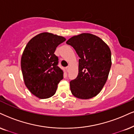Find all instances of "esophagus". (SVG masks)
<instances>
[{
  "label": "esophagus",
  "instance_id": "esophagus-1",
  "mask_svg": "<svg viewBox=\"0 0 134 134\" xmlns=\"http://www.w3.org/2000/svg\"><path fill=\"white\" fill-rule=\"evenodd\" d=\"M66 69L67 71H69V70H70V66H68L66 68Z\"/></svg>",
  "mask_w": 134,
  "mask_h": 134
}]
</instances>
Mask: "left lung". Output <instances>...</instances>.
Instances as JSON below:
<instances>
[{"label": "left lung", "mask_w": 134, "mask_h": 134, "mask_svg": "<svg viewBox=\"0 0 134 134\" xmlns=\"http://www.w3.org/2000/svg\"><path fill=\"white\" fill-rule=\"evenodd\" d=\"M74 48L79 59V72L70 81L74 96L87 99L98 94L107 81L111 67V52L99 37L91 34L74 36L66 42Z\"/></svg>", "instance_id": "1"}]
</instances>
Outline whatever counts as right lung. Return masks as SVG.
<instances>
[{"mask_svg": "<svg viewBox=\"0 0 134 134\" xmlns=\"http://www.w3.org/2000/svg\"><path fill=\"white\" fill-rule=\"evenodd\" d=\"M65 38L44 32L29 41L21 58V68L25 85L40 99L52 97L63 78V71L58 66V58L54 54Z\"/></svg>", "mask_w": 134, "mask_h": 134, "instance_id": "right-lung-1", "label": "right lung"}]
</instances>
